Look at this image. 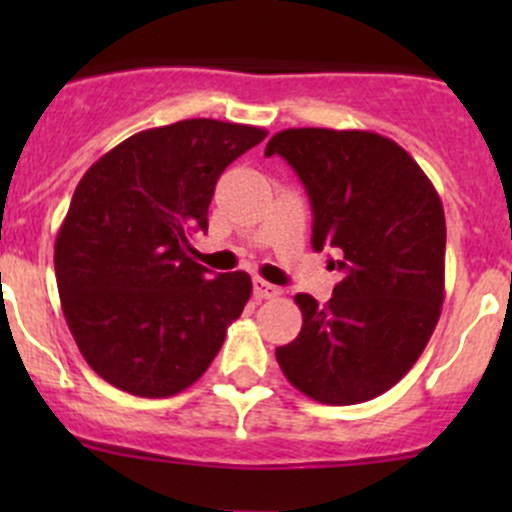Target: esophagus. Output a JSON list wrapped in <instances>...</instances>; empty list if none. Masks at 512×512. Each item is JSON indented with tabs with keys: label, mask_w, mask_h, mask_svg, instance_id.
<instances>
[{
	"label": "esophagus",
	"mask_w": 512,
	"mask_h": 512,
	"mask_svg": "<svg viewBox=\"0 0 512 512\" xmlns=\"http://www.w3.org/2000/svg\"><path fill=\"white\" fill-rule=\"evenodd\" d=\"M280 294H282L280 287L270 285V282H265V280H255V297L257 299H275V297H280Z\"/></svg>",
	"instance_id": "1"
}]
</instances>
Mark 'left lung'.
I'll list each match as a JSON object with an SVG mask.
<instances>
[{
  "mask_svg": "<svg viewBox=\"0 0 512 512\" xmlns=\"http://www.w3.org/2000/svg\"><path fill=\"white\" fill-rule=\"evenodd\" d=\"M297 170L312 203V247L342 272L327 304L297 294L302 332L277 347L309 399L352 406L381 396L426 349L446 292V218L436 188L399 143L371 131L287 128L265 156Z\"/></svg>",
  "mask_w": 512,
  "mask_h": 512,
  "instance_id": "1",
  "label": "left lung"
}]
</instances>
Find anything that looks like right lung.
I'll return each instance as SVG.
<instances>
[{
	"mask_svg": "<svg viewBox=\"0 0 512 512\" xmlns=\"http://www.w3.org/2000/svg\"><path fill=\"white\" fill-rule=\"evenodd\" d=\"M265 136L188 118L126 138L79 180L56 235V285L76 347L103 381L168 399L213 364L252 280H210L188 237L208 230L220 173Z\"/></svg>",
	"mask_w": 512,
	"mask_h": 512,
	"instance_id": "1",
	"label": "right lung"
}]
</instances>
